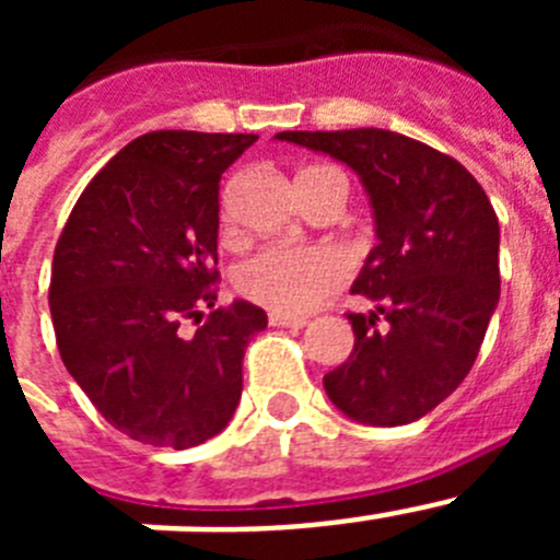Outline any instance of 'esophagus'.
Instances as JSON below:
<instances>
[{
	"instance_id": "obj_1",
	"label": "esophagus",
	"mask_w": 560,
	"mask_h": 560,
	"mask_svg": "<svg viewBox=\"0 0 560 560\" xmlns=\"http://www.w3.org/2000/svg\"><path fill=\"white\" fill-rule=\"evenodd\" d=\"M271 328H305L308 319L305 316H291V314H269Z\"/></svg>"
}]
</instances>
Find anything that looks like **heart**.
I'll list each match as a JSON object with an SVG mask.
<instances>
[{
	"label": "heart",
	"instance_id": "obj_1",
	"mask_svg": "<svg viewBox=\"0 0 560 560\" xmlns=\"http://www.w3.org/2000/svg\"><path fill=\"white\" fill-rule=\"evenodd\" d=\"M323 171V167H311ZM353 260L339 246L271 244L237 266L235 289L275 314H308L348 283Z\"/></svg>",
	"mask_w": 560,
	"mask_h": 560
}]
</instances>
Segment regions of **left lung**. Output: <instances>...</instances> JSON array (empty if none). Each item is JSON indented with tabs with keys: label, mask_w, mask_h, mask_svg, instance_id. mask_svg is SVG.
Listing matches in <instances>:
<instances>
[{
	"label": "left lung",
	"mask_w": 560,
	"mask_h": 560,
	"mask_svg": "<svg viewBox=\"0 0 560 560\" xmlns=\"http://www.w3.org/2000/svg\"><path fill=\"white\" fill-rule=\"evenodd\" d=\"M359 173L378 244L353 294L378 303L348 314L355 345L325 375L336 409L370 427H404L463 384L499 303V219L457 160L384 128L280 131ZM385 325L378 326L377 319Z\"/></svg>",
	"instance_id": "1"
}]
</instances>
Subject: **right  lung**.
I'll return each mask as SVG.
<instances>
[{
    "label": "right lung",
    "instance_id": "add662e5",
    "mask_svg": "<svg viewBox=\"0 0 560 560\" xmlns=\"http://www.w3.org/2000/svg\"><path fill=\"white\" fill-rule=\"evenodd\" d=\"M255 140L142 133L89 182L58 237L49 314L63 368L114 429L148 446H199L241 400L266 311L215 308L219 182ZM187 318L200 326L190 337Z\"/></svg>",
    "mask_w": 560,
    "mask_h": 560
}]
</instances>
